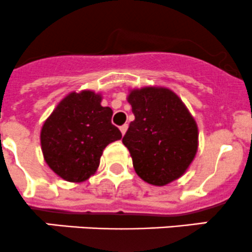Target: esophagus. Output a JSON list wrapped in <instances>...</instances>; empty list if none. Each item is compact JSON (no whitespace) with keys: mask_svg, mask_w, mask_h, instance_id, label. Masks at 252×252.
<instances>
[{"mask_svg":"<svg viewBox=\"0 0 252 252\" xmlns=\"http://www.w3.org/2000/svg\"><path fill=\"white\" fill-rule=\"evenodd\" d=\"M127 128H128V126H127L126 124H125V125L120 126V131H121V133L125 134V133H126V131H127Z\"/></svg>","mask_w":252,"mask_h":252,"instance_id":"obj_1","label":"esophagus"}]
</instances>
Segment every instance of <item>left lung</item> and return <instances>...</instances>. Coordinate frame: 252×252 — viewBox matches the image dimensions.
Segmentation results:
<instances>
[{
	"mask_svg": "<svg viewBox=\"0 0 252 252\" xmlns=\"http://www.w3.org/2000/svg\"><path fill=\"white\" fill-rule=\"evenodd\" d=\"M134 120L123 138L137 175L164 186L185 174L198 147V128L185 104L173 91L143 87L129 92Z\"/></svg>",
	"mask_w": 252,
	"mask_h": 252,
	"instance_id": "1",
	"label": "left lung"
}]
</instances>
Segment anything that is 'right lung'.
<instances>
[{
	"mask_svg": "<svg viewBox=\"0 0 252 252\" xmlns=\"http://www.w3.org/2000/svg\"><path fill=\"white\" fill-rule=\"evenodd\" d=\"M92 91L69 93L46 119L40 132L44 159L55 174L82 183L95 174L104 148L123 137L111 124L113 110Z\"/></svg>",
	"mask_w": 252,
	"mask_h": 252,
	"instance_id": "1",
	"label": "right lung"
}]
</instances>
